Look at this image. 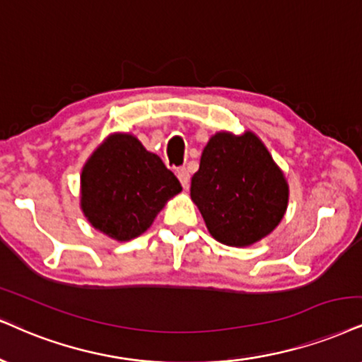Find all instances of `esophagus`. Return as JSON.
Listing matches in <instances>:
<instances>
[{"label": "esophagus", "instance_id": "34e87169", "mask_svg": "<svg viewBox=\"0 0 362 362\" xmlns=\"http://www.w3.org/2000/svg\"><path fill=\"white\" fill-rule=\"evenodd\" d=\"M176 174H177V180L181 181L182 188H188V186H189V180H191L188 169H186V168H180V169H177V171H176Z\"/></svg>", "mask_w": 362, "mask_h": 362}]
</instances>
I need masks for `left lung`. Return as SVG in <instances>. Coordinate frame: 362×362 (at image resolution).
Returning a JSON list of instances; mask_svg holds the SVG:
<instances>
[{
    "mask_svg": "<svg viewBox=\"0 0 362 362\" xmlns=\"http://www.w3.org/2000/svg\"><path fill=\"white\" fill-rule=\"evenodd\" d=\"M191 199L213 238L228 247H250L282 221L288 185L255 134L216 132L191 177Z\"/></svg>",
    "mask_w": 362,
    "mask_h": 362,
    "instance_id": "obj_1",
    "label": "left lung"
}]
</instances>
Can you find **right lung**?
I'll return each instance as SVG.
<instances>
[{"label":"right lung","mask_w":362,"mask_h":362,"mask_svg":"<svg viewBox=\"0 0 362 362\" xmlns=\"http://www.w3.org/2000/svg\"><path fill=\"white\" fill-rule=\"evenodd\" d=\"M177 177L132 134L109 136L80 174V208L95 230L129 242L144 233L168 199L181 193Z\"/></svg>","instance_id":"1"}]
</instances>
